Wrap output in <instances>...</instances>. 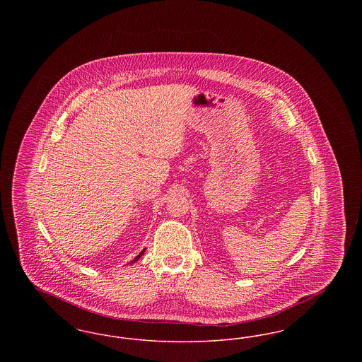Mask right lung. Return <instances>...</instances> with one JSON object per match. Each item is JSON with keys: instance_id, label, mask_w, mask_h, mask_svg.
<instances>
[{"instance_id": "1", "label": "right lung", "mask_w": 362, "mask_h": 362, "mask_svg": "<svg viewBox=\"0 0 362 362\" xmlns=\"http://www.w3.org/2000/svg\"><path fill=\"white\" fill-rule=\"evenodd\" d=\"M144 252H145V248H144V250H142V251H141V252H139V254H138L137 257H136V258L133 259V260H130V263H136V262H137L138 259L141 258V257H142V255H144Z\"/></svg>"}]
</instances>
